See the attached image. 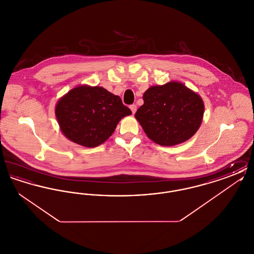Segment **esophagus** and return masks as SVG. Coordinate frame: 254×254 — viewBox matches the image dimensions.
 Listing matches in <instances>:
<instances>
[{
    "mask_svg": "<svg viewBox=\"0 0 254 254\" xmlns=\"http://www.w3.org/2000/svg\"><path fill=\"white\" fill-rule=\"evenodd\" d=\"M129 108H130L131 111H132V114H134L136 112V110H137V106L136 105H131Z\"/></svg>",
    "mask_w": 254,
    "mask_h": 254,
    "instance_id": "1",
    "label": "esophagus"
}]
</instances>
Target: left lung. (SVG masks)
Masks as SVG:
<instances>
[{
	"label": "left lung",
	"mask_w": 254,
	"mask_h": 254,
	"mask_svg": "<svg viewBox=\"0 0 254 254\" xmlns=\"http://www.w3.org/2000/svg\"><path fill=\"white\" fill-rule=\"evenodd\" d=\"M135 113L146 136L163 146L186 142L199 129L204 116L202 98L179 82L150 86Z\"/></svg>",
	"instance_id": "8db88e82"
}]
</instances>
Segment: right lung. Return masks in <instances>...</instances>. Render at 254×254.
<instances>
[{"mask_svg":"<svg viewBox=\"0 0 254 254\" xmlns=\"http://www.w3.org/2000/svg\"><path fill=\"white\" fill-rule=\"evenodd\" d=\"M131 110L102 86L79 85L58 101L55 115L61 130L73 143L95 147L106 142Z\"/></svg>","mask_w":254,"mask_h":254,"instance_id":"add662e5","label":"right lung"}]
</instances>
